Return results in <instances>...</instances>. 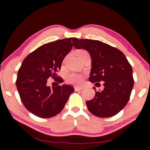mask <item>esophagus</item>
I'll return each mask as SVG.
<instances>
[{
	"label": "esophagus",
	"mask_w": 150,
	"mask_h": 150,
	"mask_svg": "<svg viewBox=\"0 0 150 150\" xmlns=\"http://www.w3.org/2000/svg\"><path fill=\"white\" fill-rule=\"evenodd\" d=\"M74 88H75V91H81V90H82V89H83L84 88L82 87V86H75Z\"/></svg>",
	"instance_id": "34e87169"
}]
</instances>
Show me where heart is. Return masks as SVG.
Masks as SVG:
<instances>
[{"label":"heart","mask_w":150,"mask_h":150,"mask_svg":"<svg viewBox=\"0 0 150 150\" xmlns=\"http://www.w3.org/2000/svg\"><path fill=\"white\" fill-rule=\"evenodd\" d=\"M88 53L84 50H80L78 51L77 55L79 59H81L82 57L84 55H88ZM66 81L69 84H75V85H79L81 84L84 81V76L79 73H69L66 77Z\"/></svg>","instance_id":"1"}]
</instances>
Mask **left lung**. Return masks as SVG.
Masks as SVG:
<instances>
[{
  "label": "left lung",
  "instance_id": "8db88e82",
  "mask_svg": "<svg viewBox=\"0 0 150 150\" xmlns=\"http://www.w3.org/2000/svg\"><path fill=\"white\" fill-rule=\"evenodd\" d=\"M73 46L90 53L91 69L89 80L104 90L95 91L93 99L86 101L88 110L94 115L104 118L115 115L125 107L134 84L132 66L124 54L99 40L73 38ZM95 90V88H93Z\"/></svg>",
  "mask_w": 150,
  "mask_h": 150
}]
</instances>
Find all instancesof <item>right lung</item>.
<instances>
[{
	"mask_svg": "<svg viewBox=\"0 0 150 150\" xmlns=\"http://www.w3.org/2000/svg\"><path fill=\"white\" fill-rule=\"evenodd\" d=\"M71 38L56 40L40 46L22 62L17 73L16 86L26 109L40 118L55 116L64 107L74 88L71 86L50 87L47 79H55L63 59L73 47ZM57 77L59 83L62 79Z\"/></svg>",
	"mask_w": 150,
	"mask_h": 150,
	"instance_id": "add662e5",
	"label": "right lung"
}]
</instances>
